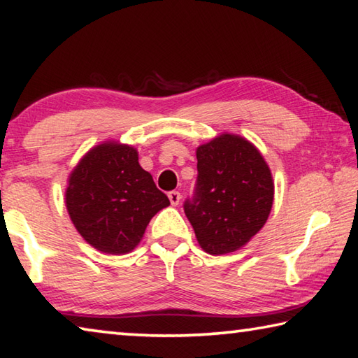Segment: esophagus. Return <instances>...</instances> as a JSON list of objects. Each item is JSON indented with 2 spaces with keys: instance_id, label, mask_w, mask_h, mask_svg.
<instances>
[{
  "instance_id": "34e87169",
  "label": "esophagus",
  "mask_w": 358,
  "mask_h": 358,
  "mask_svg": "<svg viewBox=\"0 0 358 358\" xmlns=\"http://www.w3.org/2000/svg\"><path fill=\"white\" fill-rule=\"evenodd\" d=\"M168 198H170V202H171V206H178L179 202H180V193L179 192H170L168 193Z\"/></svg>"
}]
</instances>
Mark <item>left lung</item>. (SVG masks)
I'll use <instances>...</instances> for the list:
<instances>
[{
    "label": "left lung",
    "instance_id": "obj_1",
    "mask_svg": "<svg viewBox=\"0 0 358 358\" xmlns=\"http://www.w3.org/2000/svg\"><path fill=\"white\" fill-rule=\"evenodd\" d=\"M196 159V193L184 210L199 246L212 255L238 251L271 212V170L251 141L229 132L198 146Z\"/></svg>",
    "mask_w": 358,
    "mask_h": 358
}]
</instances>
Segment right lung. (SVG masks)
Wrapping results in <instances>:
<instances>
[{"label": "right lung", "instance_id": "right-lung-1", "mask_svg": "<svg viewBox=\"0 0 358 358\" xmlns=\"http://www.w3.org/2000/svg\"><path fill=\"white\" fill-rule=\"evenodd\" d=\"M65 206L87 243L99 252L134 251L146 226L170 199L138 164L131 145L106 140L87 151L69 176Z\"/></svg>", "mask_w": 358, "mask_h": 358}]
</instances>
